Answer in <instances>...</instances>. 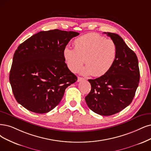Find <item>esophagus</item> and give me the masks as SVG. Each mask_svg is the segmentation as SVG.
I'll return each instance as SVG.
<instances>
[{"label":"esophagus","instance_id":"1","mask_svg":"<svg viewBox=\"0 0 151 151\" xmlns=\"http://www.w3.org/2000/svg\"><path fill=\"white\" fill-rule=\"evenodd\" d=\"M85 79L83 78H82V77H78V80H77V81L78 82H80V81H82V80H84Z\"/></svg>","mask_w":151,"mask_h":151}]
</instances>
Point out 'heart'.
<instances>
[{
    "label": "heart",
    "mask_w": 151,
    "mask_h": 151,
    "mask_svg": "<svg viewBox=\"0 0 151 151\" xmlns=\"http://www.w3.org/2000/svg\"><path fill=\"white\" fill-rule=\"evenodd\" d=\"M73 47L63 50V58L68 68L74 73L79 71L85 62L86 66L81 71L85 75L100 77L106 75L118 57L116 43L96 33H90L76 38Z\"/></svg>",
    "instance_id": "heart-1"
}]
</instances>
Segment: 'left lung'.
Wrapping results in <instances>:
<instances>
[{"label":"left lung","instance_id":"8db88e82","mask_svg":"<svg viewBox=\"0 0 151 151\" xmlns=\"http://www.w3.org/2000/svg\"><path fill=\"white\" fill-rule=\"evenodd\" d=\"M118 48V57L111 70L106 75L88 80L91 90L85 97L91 110L102 116H111L129 106L134 97L140 79L136 53L116 33L104 32Z\"/></svg>","mask_w":151,"mask_h":151}]
</instances>
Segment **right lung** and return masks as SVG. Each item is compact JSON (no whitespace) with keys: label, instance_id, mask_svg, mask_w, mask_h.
<instances>
[{"label":"right lung","instance_id":"right-lung-1","mask_svg":"<svg viewBox=\"0 0 151 151\" xmlns=\"http://www.w3.org/2000/svg\"><path fill=\"white\" fill-rule=\"evenodd\" d=\"M76 32L41 31L21 43L14 55L9 81L14 97L32 112H49L60 103L65 89L77 80L63 58Z\"/></svg>","mask_w":151,"mask_h":151}]
</instances>
